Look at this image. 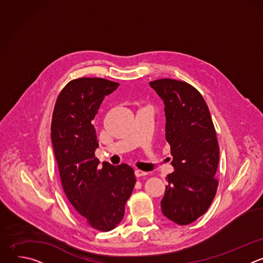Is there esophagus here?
Wrapping results in <instances>:
<instances>
[{
    "instance_id": "esophagus-1",
    "label": "esophagus",
    "mask_w": 263,
    "mask_h": 263,
    "mask_svg": "<svg viewBox=\"0 0 263 263\" xmlns=\"http://www.w3.org/2000/svg\"><path fill=\"white\" fill-rule=\"evenodd\" d=\"M134 174H135V177H137V178H139V177H142V176H145V175H147V173H145V172H142V171H140V170H135V171H134Z\"/></svg>"
}]
</instances>
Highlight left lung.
<instances>
[{
  "mask_svg": "<svg viewBox=\"0 0 263 263\" xmlns=\"http://www.w3.org/2000/svg\"><path fill=\"white\" fill-rule=\"evenodd\" d=\"M164 104L165 141L171 145L174 172L161 200L164 216L184 226L203 215L212 203L219 148L208 106L186 82L159 79L149 82Z\"/></svg>",
  "mask_w": 263,
  "mask_h": 263,
  "instance_id": "8db88e82",
  "label": "left lung"
}]
</instances>
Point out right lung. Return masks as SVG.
I'll return each mask as SVG.
<instances>
[{
	"mask_svg": "<svg viewBox=\"0 0 263 263\" xmlns=\"http://www.w3.org/2000/svg\"><path fill=\"white\" fill-rule=\"evenodd\" d=\"M119 83L102 78L70 81L59 93L52 118L51 140L63 191L90 226L110 231L122 221L136 182L133 168L95 157L99 147L92 120L104 98Z\"/></svg>",
	"mask_w": 263,
	"mask_h": 263,
	"instance_id": "add662e5",
	"label": "right lung"
}]
</instances>
